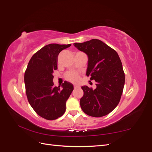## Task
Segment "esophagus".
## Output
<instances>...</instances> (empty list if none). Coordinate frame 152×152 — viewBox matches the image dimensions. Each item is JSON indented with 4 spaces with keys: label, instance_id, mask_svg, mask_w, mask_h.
<instances>
[{
    "label": "esophagus",
    "instance_id": "1",
    "mask_svg": "<svg viewBox=\"0 0 152 152\" xmlns=\"http://www.w3.org/2000/svg\"><path fill=\"white\" fill-rule=\"evenodd\" d=\"M73 87H74V88H78V87H79V86L76 85V84H74L73 85Z\"/></svg>",
    "mask_w": 152,
    "mask_h": 152
}]
</instances>
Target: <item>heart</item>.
Returning a JSON list of instances; mask_svg holds the SVG:
<instances>
[{
  "mask_svg": "<svg viewBox=\"0 0 152 152\" xmlns=\"http://www.w3.org/2000/svg\"><path fill=\"white\" fill-rule=\"evenodd\" d=\"M66 79L72 82H77L80 79V75L75 72H68L65 75Z\"/></svg>",
  "mask_w": 152,
  "mask_h": 152,
  "instance_id": "heart-1",
  "label": "heart"
}]
</instances>
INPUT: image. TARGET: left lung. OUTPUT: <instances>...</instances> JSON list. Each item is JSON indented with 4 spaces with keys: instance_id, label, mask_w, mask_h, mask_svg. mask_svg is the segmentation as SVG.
<instances>
[{
    "instance_id": "left-lung-1",
    "label": "left lung",
    "mask_w": 152,
    "mask_h": 152,
    "mask_svg": "<svg viewBox=\"0 0 152 152\" xmlns=\"http://www.w3.org/2000/svg\"><path fill=\"white\" fill-rule=\"evenodd\" d=\"M73 45L88 56L86 75L96 82V88L82 86L84 96L80 100L83 112L91 117L107 115L121 100L125 84L122 62L113 49L98 39Z\"/></svg>"
}]
</instances>
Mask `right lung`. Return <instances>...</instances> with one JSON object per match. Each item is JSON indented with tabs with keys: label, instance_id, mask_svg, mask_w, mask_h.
Wrapping results in <instances>:
<instances>
[{
	"label": "right lung",
	"instance_id": "add662e5",
	"mask_svg": "<svg viewBox=\"0 0 152 152\" xmlns=\"http://www.w3.org/2000/svg\"><path fill=\"white\" fill-rule=\"evenodd\" d=\"M71 44H50L35 53L25 72L26 94L28 102L39 116L46 120L61 117L66 110V102L73 90L66 81L61 86H54L53 73L58 69V56Z\"/></svg>",
	"mask_w": 152,
	"mask_h": 152
}]
</instances>
